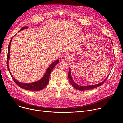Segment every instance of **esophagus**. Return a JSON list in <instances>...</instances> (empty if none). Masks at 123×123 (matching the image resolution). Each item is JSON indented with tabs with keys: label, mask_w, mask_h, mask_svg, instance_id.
<instances>
[{
	"label": "esophagus",
	"mask_w": 123,
	"mask_h": 123,
	"mask_svg": "<svg viewBox=\"0 0 123 123\" xmlns=\"http://www.w3.org/2000/svg\"><path fill=\"white\" fill-rule=\"evenodd\" d=\"M68 55H66V54H65V55H63L61 56V60H67V59L68 58Z\"/></svg>",
	"instance_id": "1"
}]
</instances>
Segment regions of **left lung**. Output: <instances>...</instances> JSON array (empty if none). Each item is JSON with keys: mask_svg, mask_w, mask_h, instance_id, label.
Listing matches in <instances>:
<instances>
[{"mask_svg": "<svg viewBox=\"0 0 123 123\" xmlns=\"http://www.w3.org/2000/svg\"><path fill=\"white\" fill-rule=\"evenodd\" d=\"M112 44V42L111 41ZM109 74L107 76V77H106V78L105 79L103 82L98 84H95V85H89V86H80L78 84H77L76 83H75L74 81L73 80L72 76H71V69L69 68V72H68V79L69 80V82L71 83V84L74 87L75 89L78 90H80V91H86V90H91V89H95L96 88V87H98L100 86H101L105 81H106V79H107V78L108 77Z\"/></svg>", "mask_w": 123, "mask_h": 123, "instance_id": "left-lung-1", "label": "left lung"}]
</instances>
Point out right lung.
I'll return each instance as SVG.
<instances>
[{
  "mask_svg": "<svg viewBox=\"0 0 123 123\" xmlns=\"http://www.w3.org/2000/svg\"><path fill=\"white\" fill-rule=\"evenodd\" d=\"M27 28H28V27H22L21 29V30L19 31L22 30H24L25 29H26ZM15 35L16 34H15ZM14 37V36L11 38V39L10 41L9 44V46H8V55H7V66H8V68L9 69V71H10V69H9V60L10 59V45H11V43L12 39V38ZM58 62H59V60L57 59V60H55V62H54L53 63H52L49 65V66L48 67V68H47L44 75L41 79H40L39 81H37L35 82H32L31 83H23L20 82L17 80H16L13 77V76L12 75V74L10 72V74L11 76L12 77L13 80L14 81V82L17 84V86H18L20 87H21V88L26 90H28V91H40V90L43 89L44 88H45V87L48 84L51 72L52 70V69L54 68L58 63Z\"/></svg>",
  "mask_w": 123,
  "mask_h": 123,
  "instance_id": "obj_1",
  "label": "right lung"
}]
</instances>
